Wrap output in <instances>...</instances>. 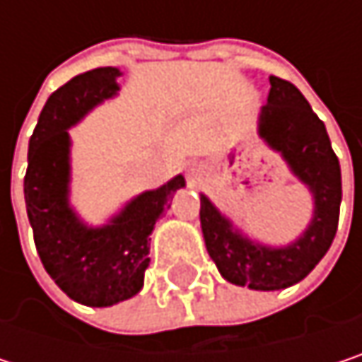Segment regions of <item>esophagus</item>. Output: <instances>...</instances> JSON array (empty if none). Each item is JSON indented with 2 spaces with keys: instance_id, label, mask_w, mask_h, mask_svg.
Masks as SVG:
<instances>
[{
  "instance_id": "obj_1",
  "label": "esophagus",
  "mask_w": 362,
  "mask_h": 362,
  "mask_svg": "<svg viewBox=\"0 0 362 362\" xmlns=\"http://www.w3.org/2000/svg\"><path fill=\"white\" fill-rule=\"evenodd\" d=\"M192 174H194V172H192Z\"/></svg>"
}]
</instances>
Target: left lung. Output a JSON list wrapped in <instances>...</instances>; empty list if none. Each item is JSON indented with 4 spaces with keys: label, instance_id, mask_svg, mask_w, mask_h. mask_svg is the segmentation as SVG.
Masks as SVG:
<instances>
[{
    "label": "left lung",
    "instance_id": "8db88e82",
    "mask_svg": "<svg viewBox=\"0 0 362 362\" xmlns=\"http://www.w3.org/2000/svg\"><path fill=\"white\" fill-rule=\"evenodd\" d=\"M259 134L315 192V220L304 237L283 250L255 245L233 233L230 222L205 197H201L199 216L205 247L220 274L235 285L272 291L300 283L331 247L339 220L341 172L325 123L293 83L274 75H270L268 105L259 117Z\"/></svg>",
    "mask_w": 362,
    "mask_h": 362
}]
</instances>
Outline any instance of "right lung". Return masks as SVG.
Returning <instances> with one entry per match:
<instances>
[{
	"mask_svg": "<svg viewBox=\"0 0 362 362\" xmlns=\"http://www.w3.org/2000/svg\"><path fill=\"white\" fill-rule=\"evenodd\" d=\"M119 71L94 69L58 88L39 115L29 140L25 176L27 216L43 268L75 302L112 306L136 296L148 268V235L165 214L174 192L184 186L176 176L165 186L136 197L105 228L83 226L66 203L69 134L94 105L117 92Z\"/></svg>",
	"mask_w": 362,
	"mask_h": 362,
	"instance_id": "right-lung-1",
	"label": "right lung"
}]
</instances>
